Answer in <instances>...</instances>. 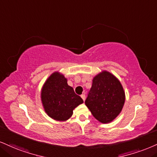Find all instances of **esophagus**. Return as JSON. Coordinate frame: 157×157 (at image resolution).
I'll list each match as a JSON object with an SVG mask.
<instances>
[{"instance_id":"34e87169","label":"esophagus","mask_w":157,"mask_h":157,"mask_svg":"<svg viewBox=\"0 0 157 157\" xmlns=\"http://www.w3.org/2000/svg\"><path fill=\"white\" fill-rule=\"evenodd\" d=\"M81 98H82V99H83V101H85V99H86V95H85V94H82V95H81Z\"/></svg>"}]
</instances>
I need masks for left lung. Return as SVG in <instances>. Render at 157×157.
I'll return each mask as SVG.
<instances>
[{
	"mask_svg": "<svg viewBox=\"0 0 157 157\" xmlns=\"http://www.w3.org/2000/svg\"><path fill=\"white\" fill-rule=\"evenodd\" d=\"M125 102V92L120 81L113 74L103 71L93 79L85 101L94 118L102 124L113 121Z\"/></svg>",
	"mask_w": 157,
	"mask_h": 157,
	"instance_id": "obj_1",
	"label": "left lung"
}]
</instances>
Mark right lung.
I'll return each mask as SVG.
<instances>
[{
    "label": "right lung",
    "mask_w": 157,
    "mask_h": 157,
    "mask_svg": "<svg viewBox=\"0 0 157 157\" xmlns=\"http://www.w3.org/2000/svg\"><path fill=\"white\" fill-rule=\"evenodd\" d=\"M41 99L45 113L50 118L59 121H65L73 114V109L83 100L67 84L63 75L56 71L43 85Z\"/></svg>",
    "instance_id": "1"
}]
</instances>
